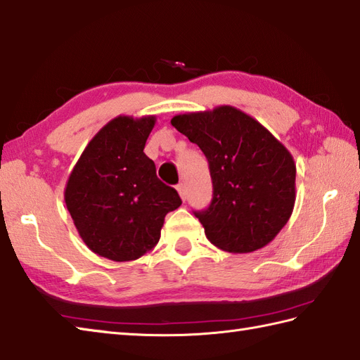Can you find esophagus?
<instances>
[{
    "instance_id": "34e87169",
    "label": "esophagus",
    "mask_w": 360,
    "mask_h": 360,
    "mask_svg": "<svg viewBox=\"0 0 360 360\" xmlns=\"http://www.w3.org/2000/svg\"><path fill=\"white\" fill-rule=\"evenodd\" d=\"M177 191H179V194H180V197H181V200L185 202V200H186V186L183 185V183H180V185L177 186Z\"/></svg>"
}]
</instances>
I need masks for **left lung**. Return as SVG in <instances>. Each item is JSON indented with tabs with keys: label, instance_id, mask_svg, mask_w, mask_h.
Instances as JSON below:
<instances>
[{
	"label": "left lung",
	"instance_id": "left-lung-1",
	"mask_svg": "<svg viewBox=\"0 0 360 360\" xmlns=\"http://www.w3.org/2000/svg\"><path fill=\"white\" fill-rule=\"evenodd\" d=\"M171 124L208 160L212 199L207 210L194 211L208 240L230 253L267 245L288 224L295 203L290 152L252 116L230 105L177 115Z\"/></svg>",
	"mask_w": 360,
	"mask_h": 360
}]
</instances>
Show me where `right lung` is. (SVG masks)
I'll use <instances>...</instances> for the list:
<instances>
[{
  "instance_id": "right-lung-1",
  "label": "right lung",
  "mask_w": 360,
  "mask_h": 360,
  "mask_svg": "<svg viewBox=\"0 0 360 360\" xmlns=\"http://www.w3.org/2000/svg\"><path fill=\"white\" fill-rule=\"evenodd\" d=\"M155 116H118L82 152L65 188V203L80 238L99 256L134 261L160 240L165 216L177 210V191L157 177L144 153Z\"/></svg>"
}]
</instances>
